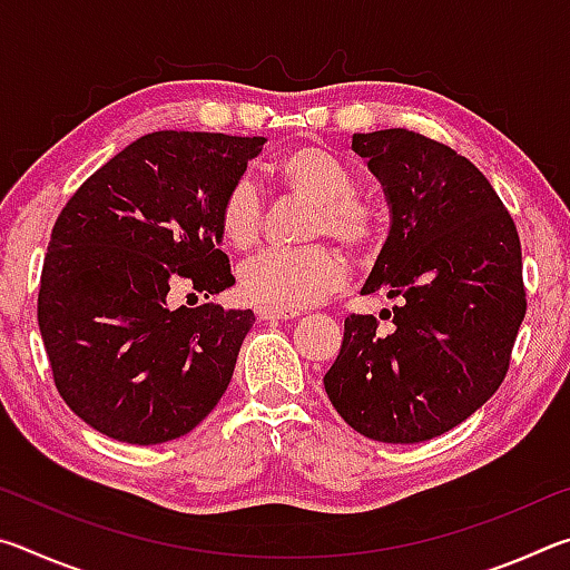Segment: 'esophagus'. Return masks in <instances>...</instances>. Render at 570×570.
<instances>
[{
  "label": "esophagus",
  "mask_w": 570,
  "mask_h": 570,
  "mask_svg": "<svg viewBox=\"0 0 570 570\" xmlns=\"http://www.w3.org/2000/svg\"><path fill=\"white\" fill-rule=\"evenodd\" d=\"M256 314L262 322H284V320H296L298 316V312H286V308H268V306H262Z\"/></svg>",
  "instance_id": "1"
}]
</instances>
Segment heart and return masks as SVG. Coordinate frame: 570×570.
I'll list each match as a JSON object with an SVG mask.
<instances>
[{
	"mask_svg": "<svg viewBox=\"0 0 570 570\" xmlns=\"http://www.w3.org/2000/svg\"><path fill=\"white\" fill-rule=\"evenodd\" d=\"M284 186L314 200L312 236H334L346 248L366 250L380 238V210L356 193V173L324 146H302L278 160ZM264 193L250 176L230 183L218 206L220 238L246 250L262 236ZM344 282V262L330 246L268 248L238 268V292L250 304L296 308L322 302Z\"/></svg>",
	"mask_w": 570,
	"mask_h": 570,
	"instance_id": "b5f03b06",
	"label": "heart"
}]
</instances>
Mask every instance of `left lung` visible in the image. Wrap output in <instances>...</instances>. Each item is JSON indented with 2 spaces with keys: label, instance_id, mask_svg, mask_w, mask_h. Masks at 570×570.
<instances>
[{
  "label": "left lung",
  "instance_id": "8db88e82",
  "mask_svg": "<svg viewBox=\"0 0 570 570\" xmlns=\"http://www.w3.org/2000/svg\"><path fill=\"white\" fill-rule=\"evenodd\" d=\"M352 150L382 183L390 236L362 294L397 306L344 320L324 390L360 435L394 445L465 422L505 380L525 316L513 218L468 158L420 132H354Z\"/></svg>",
  "mask_w": 570,
  "mask_h": 570
}]
</instances>
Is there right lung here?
<instances>
[{
	"label": "right lung",
	"instance_id": "add662e5",
	"mask_svg": "<svg viewBox=\"0 0 570 570\" xmlns=\"http://www.w3.org/2000/svg\"><path fill=\"white\" fill-rule=\"evenodd\" d=\"M266 138L158 130L75 190L47 246L37 322L55 387L92 430L130 445L176 440L224 397L250 308L168 306L173 278L234 286L218 206Z\"/></svg>",
	"mask_w": 570,
	"mask_h": 570
}]
</instances>
